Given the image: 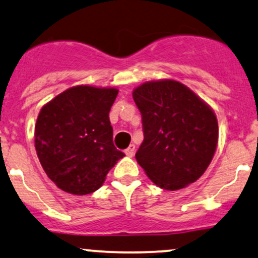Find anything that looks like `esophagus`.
Here are the masks:
<instances>
[{
	"label": "esophagus",
	"mask_w": 258,
	"mask_h": 258,
	"mask_svg": "<svg viewBox=\"0 0 258 258\" xmlns=\"http://www.w3.org/2000/svg\"><path fill=\"white\" fill-rule=\"evenodd\" d=\"M135 152H136V146H135V144H130V147L125 150V153H126L127 156H133V155H135Z\"/></svg>",
	"instance_id": "34e87169"
}]
</instances>
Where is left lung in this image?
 <instances>
[{"mask_svg":"<svg viewBox=\"0 0 258 258\" xmlns=\"http://www.w3.org/2000/svg\"><path fill=\"white\" fill-rule=\"evenodd\" d=\"M133 99L142 114L144 133L136 159L147 176L166 190H178L199 179L218 142L212 109L174 80L138 86Z\"/></svg>","mask_w":258,"mask_h":258,"instance_id":"1","label":"left lung"}]
</instances>
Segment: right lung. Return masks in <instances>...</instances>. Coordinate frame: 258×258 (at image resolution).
Masks as SVG:
<instances>
[{
    "label": "right lung",
    "instance_id": "obj_1",
    "mask_svg": "<svg viewBox=\"0 0 258 258\" xmlns=\"http://www.w3.org/2000/svg\"><path fill=\"white\" fill-rule=\"evenodd\" d=\"M119 91L75 86L42 106L35 148L44 172L67 193L96 191L125 154L112 143L109 111Z\"/></svg>",
    "mask_w": 258,
    "mask_h": 258
}]
</instances>
